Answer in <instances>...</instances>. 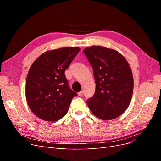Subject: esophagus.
Wrapping results in <instances>:
<instances>
[{
    "instance_id": "obj_1",
    "label": "esophagus",
    "mask_w": 161,
    "mask_h": 161,
    "mask_svg": "<svg viewBox=\"0 0 161 161\" xmlns=\"http://www.w3.org/2000/svg\"><path fill=\"white\" fill-rule=\"evenodd\" d=\"M78 95H79V96H81V95H83V91H80V92H78Z\"/></svg>"
}]
</instances>
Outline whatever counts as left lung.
<instances>
[{
	"label": "left lung",
	"mask_w": 161,
	"mask_h": 161,
	"mask_svg": "<svg viewBox=\"0 0 161 161\" xmlns=\"http://www.w3.org/2000/svg\"><path fill=\"white\" fill-rule=\"evenodd\" d=\"M83 52L93 70L96 88L86 103L92 114L103 120L122 114L133 93L132 72L119 52L103 46H91Z\"/></svg>",
	"instance_id": "obj_1"
}]
</instances>
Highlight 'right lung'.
<instances>
[{"label": "right lung", "mask_w": 161, "mask_h": 161, "mask_svg": "<svg viewBox=\"0 0 161 161\" xmlns=\"http://www.w3.org/2000/svg\"><path fill=\"white\" fill-rule=\"evenodd\" d=\"M80 50L66 47L47 51L32 64L26 79L25 95L30 109L39 118L56 121L66 114L77 93L69 88L64 71Z\"/></svg>", "instance_id": "obj_1"}]
</instances>
